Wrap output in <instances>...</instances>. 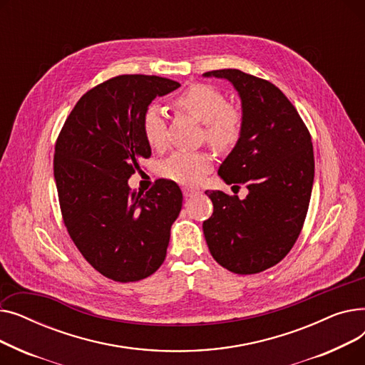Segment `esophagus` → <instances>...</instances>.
Here are the masks:
<instances>
[{"mask_svg":"<svg viewBox=\"0 0 365 365\" xmlns=\"http://www.w3.org/2000/svg\"><path fill=\"white\" fill-rule=\"evenodd\" d=\"M195 194H198V190H197V189H192V187H183V195H185L186 198L192 197V195H195Z\"/></svg>","mask_w":365,"mask_h":365,"instance_id":"34e87169","label":"esophagus"}]
</instances>
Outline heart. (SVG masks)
Masks as SVG:
<instances>
[{"mask_svg":"<svg viewBox=\"0 0 365 365\" xmlns=\"http://www.w3.org/2000/svg\"><path fill=\"white\" fill-rule=\"evenodd\" d=\"M179 110H183L201 123L202 138L217 150L232 149L241 139L244 130L242 112L229 105L225 93L219 88L197 83L185 88L173 99ZM142 133L152 149H163L167 142V121L163 109L149 105L142 115ZM213 157L205 150H178L163 161L161 176L180 185H195L212 168Z\"/></svg>","mask_w":365,"mask_h":365,"instance_id":"heart-1","label":"heart"}]
</instances>
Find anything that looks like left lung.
Listing matches in <instances>:
<instances>
[{"mask_svg":"<svg viewBox=\"0 0 365 365\" xmlns=\"http://www.w3.org/2000/svg\"><path fill=\"white\" fill-rule=\"evenodd\" d=\"M204 75L226 78L240 93L242 136L219 176L248 189L244 200L205 190L213 215L202 223L204 237L210 253L227 271L259 274L289 255L300 235L315 173L311 133L272 83L240 69Z\"/></svg>","mask_w":365,"mask_h":365,"instance_id":"obj_1","label":"left lung"}]
</instances>
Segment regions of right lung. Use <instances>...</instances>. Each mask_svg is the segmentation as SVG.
Here are the masks:
<instances>
[{
	"label": "right lung",
	"instance_id": "1",
	"mask_svg": "<svg viewBox=\"0 0 365 365\" xmlns=\"http://www.w3.org/2000/svg\"><path fill=\"white\" fill-rule=\"evenodd\" d=\"M180 84L157 75H118L76 102L57 136L53 171L68 234L83 257L117 282L148 278L163 264L182 190L158 179L128 187L150 146L142 133L149 103Z\"/></svg>",
	"mask_w": 365,
	"mask_h": 365
}]
</instances>
